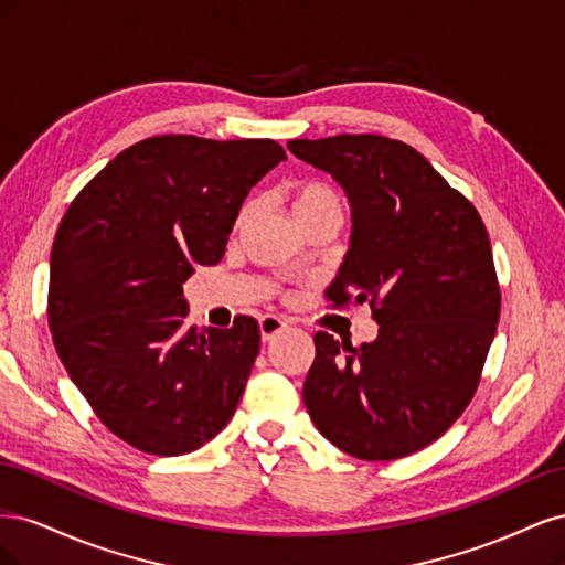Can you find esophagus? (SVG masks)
Masks as SVG:
<instances>
[{
    "label": "esophagus",
    "mask_w": 565,
    "mask_h": 565,
    "mask_svg": "<svg viewBox=\"0 0 565 565\" xmlns=\"http://www.w3.org/2000/svg\"><path fill=\"white\" fill-rule=\"evenodd\" d=\"M259 330H262L264 341H273L278 334H282L287 330V322L278 316H264L259 320Z\"/></svg>",
    "instance_id": "obj_1"
}]
</instances>
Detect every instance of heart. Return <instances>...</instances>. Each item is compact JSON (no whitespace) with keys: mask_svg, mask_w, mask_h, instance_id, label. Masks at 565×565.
Segmentation results:
<instances>
[{"mask_svg":"<svg viewBox=\"0 0 565 565\" xmlns=\"http://www.w3.org/2000/svg\"><path fill=\"white\" fill-rule=\"evenodd\" d=\"M292 210L297 214V221H306L324 212H341V200L330 185L301 183L292 191ZM247 216H249V204H245V207L237 212L235 231H241L247 224Z\"/></svg>","mask_w":565,"mask_h":565,"instance_id":"1","label":"heart"}]
</instances>
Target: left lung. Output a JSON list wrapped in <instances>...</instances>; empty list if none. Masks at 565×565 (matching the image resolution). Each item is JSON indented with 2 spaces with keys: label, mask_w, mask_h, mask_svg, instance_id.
Returning a JSON list of instances; mask_svg holds the SVG:
<instances>
[{
  "label": "left lung",
  "mask_w": 565,
  "mask_h": 565,
  "mask_svg": "<svg viewBox=\"0 0 565 565\" xmlns=\"http://www.w3.org/2000/svg\"><path fill=\"white\" fill-rule=\"evenodd\" d=\"M351 204L334 306L367 303L377 339L318 332L303 403L318 431L367 461L413 455L471 403L500 320L490 237L473 204L422 152L377 134L297 139Z\"/></svg>",
  "instance_id": "obj_1"
}]
</instances>
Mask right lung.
I'll return each mask as SVG.
<instances>
[{
    "mask_svg": "<svg viewBox=\"0 0 565 565\" xmlns=\"http://www.w3.org/2000/svg\"><path fill=\"white\" fill-rule=\"evenodd\" d=\"M282 160L270 139L152 136L67 207L51 247L49 328L73 384L129 446L193 452L235 415L259 324L191 328L183 282L221 262L252 185Z\"/></svg>",
    "mask_w": 565,
    "mask_h": 565,
    "instance_id": "right-lung-1",
    "label": "right lung"
}]
</instances>
